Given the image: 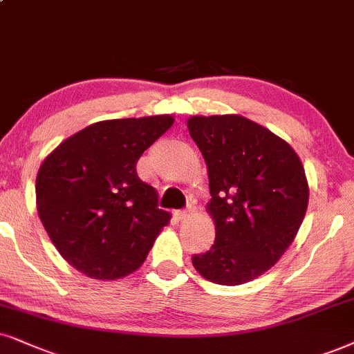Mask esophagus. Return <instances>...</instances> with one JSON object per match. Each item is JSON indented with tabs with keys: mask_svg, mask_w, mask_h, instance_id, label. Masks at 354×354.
Masks as SVG:
<instances>
[{
	"mask_svg": "<svg viewBox=\"0 0 354 354\" xmlns=\"http://www.w3.org/2000/svg\"><path fill=\"white\" fill-rule=\"evenodd\" d=\"M189 212H191V205L187 209H183V210H176V217H178V221H185V218L189 216Z\"/></svg>",
	"mask_w": 354,
	"mask_h": 354,
	"instance_id": "obj_1",
	"label": "esophagus"
}]
</instances>
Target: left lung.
<instances>
[{"label":"left lung","mask_w":354,"mask_h":354,"mask_svg":"<svg viewBox=\"0 0 354 354\" xmlns=\"http://www.w3.org/2000/svg\"><path fill=\"white\" fill-rule=\"evenodd\" d=\"M187 129L207 165L216 223L214 245L192 265L210 283L245 284L296 239L308 204L306 171L288 142L241 115H194Z\"/></svg>","instance_id":"left-lung-1"}]
</instances>
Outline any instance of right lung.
<instances>
[{"mask_svg": "<svg viewBox=\"0 0 354 354\" xmlns=\"http://www.w3.org/2000/svg\"><path fill=\"white\" fill-rule=\"evenodd\" d=\"M171 115L91 124L40 165L37 212L58 253L93 279H119L145 261L169 212L138 178L142 153L171 127Z\"/></svg>", "mask_w": 354, "mask_h": 354, "instance_id": "1", "label": "right lung"}]
</instances>
